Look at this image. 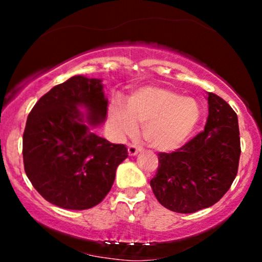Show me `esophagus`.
Segmentation results:
<instances>
[{
	"label": "esophagus",
	"mask_w": 262,
	"mask_h": 262,
	"mask_svg": "<svg viewBox=\"0 0 262 262\" xmlns=\"http://www.w3.org/2000/svg\"><path fill=\"white\" fill-rule=\"evenodd\" d=\"M140 150H141V148H139V146L130 144V145L128 146V154H129V156H135L138 152L140 151Z\"/></svg>",
	"instance_id": "1"
}]
</instances>
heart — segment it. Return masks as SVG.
Returning <instances> with one entry per match:
<instances>
[{"label":"heart","instance_id":"1","mask_svg":"<svg viewBox=\"0 0 262 262\" xmlns=\"http://www.w3.org/2000/svg\"><path fill=\"white\" fill-rule=\"evenodd\" d=\"M201 118V108L192 97L158 86H145L129 95L125 106L113 101L110 122L118 134H133L143 125L145 140L161 151L175 150L187 141Z\"/></svg>","mask_w":262,"mask_h":262}]
</instances>
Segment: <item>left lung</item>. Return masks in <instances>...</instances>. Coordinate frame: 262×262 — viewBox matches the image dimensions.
I'll return each mask as SVG.
<instances>
[{
  "mask_svg": "<svg viewBox=\"0 0 262 262\" xmlns=\"http://www.w3.org/2000/svg\"><path fill=\"white\" fill-rule=\"evenodd\" d=\"M204 130L172 152H159L150 181L156 200L177 213H194L217 203L237 173L240 137L237 116L223 98L208 92Z\"/></svg>",
  "mask_w": 262,
  "mask_h": 262,
  "instance_id": "obj_1",
  "label": "left lung"
}]
</instances>
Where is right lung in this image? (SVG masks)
<instances>
[{
    "mask_svg": "<svg viewBox=\"0 0 262 262\" xmlns=\"http://www.w3.org/2000/svg\"><path fill=\"white\" fill-rule=\"evenodd\" d=\"M107 106L102 80L76 75L33 107L23 133V162L33 187L48 202L89 209L111 191L128 150L92 130L106 121Z\"/></svg>",
    "mask_w": 262,
    "mask_h": 262,
    "instance_id": "right-lung-1",
    "label": "right lung"
}]
</instances>
